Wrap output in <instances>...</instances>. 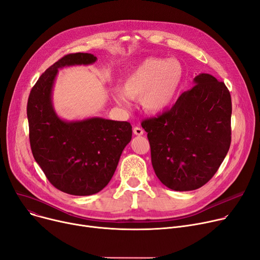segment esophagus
Wrapping results in <instances>:
<instances>
[{
	"label": "esophagus",
	"instance_id": "obj_1",
	"mask_svg": "<svg viewBox=\"0 0 260 260\" xmlns=\"http://www.w3.org/2000/svg\"><path fill=\"white\" fill-rule=\"evenodd\" d=\"M133 132H134V134H135L136 136H142V135L144 134V131H143L140 126H136V127H134Z\"/></svg>",
	"mask_w": 260,
	"mask_h": 260
}]
</instances>
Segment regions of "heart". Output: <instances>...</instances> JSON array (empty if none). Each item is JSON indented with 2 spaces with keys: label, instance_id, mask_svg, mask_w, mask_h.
Segmentation results:
<instances>
[{
  "label": "heart",
  "instance_id": "1",
  "mask_svg": "<svg viewBox=\"0 0 260 260\" xmlns=\"http://www.w3.org/2000/svg\"><path fill=\"white\" fill-rule=\"evenodd\" d=\"M183 73V66L178 60L148 58L125 77L122 90L113 89V99L124 107L131 106V99H140L145 112L161 113L175 99Z\"/></svg>",
  "mask_w": 260,
  "mask_h": 260
}]
</instances>
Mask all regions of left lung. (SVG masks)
<instances>
[{"mask_svg": "<svg viewBox=\"0 0 260 260\" xmlns=\"http://www.w3.org/2000/svg\"><path fill=\"white\" fill-rule=\"evenodd\" d=\"M170 111L142 121L159 180L186 192L206 184L219 169L231 144V94L209 74L194 78Z\"/></svg>", "mask_w": 260, "mask_h": 260, "instance_id": "8db88e82", "label": "left lung"}]
</instances>
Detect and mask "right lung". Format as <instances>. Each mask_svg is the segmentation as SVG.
<instances>
[{"label": "right lung", "instance_id": "right-lung-1", "mask_svg": "<svg viewBox=\"0 0 260 260\" xmlns=\"http://www.w3.org/2000/svg\"><path fill=\"white\" fill-rule=\"evenodd\" d=\"M95 61L91 53L64 56L39 78L27 103L35 160L54 187L75 196L93 195L108 184L133 135L126 121L101 117L68 121L54 111L52 88L59 70Z\"/></svg>", "mask_w": 260, "mask_h": 260}]
</instances>
